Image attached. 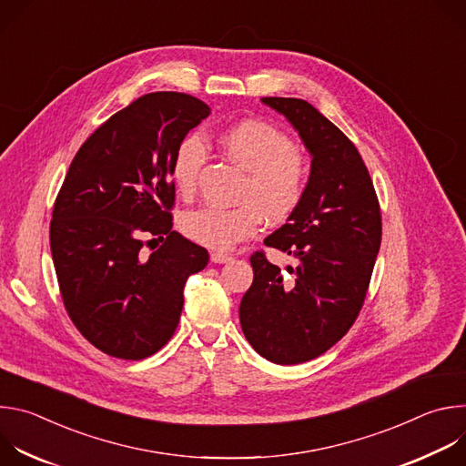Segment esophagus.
<instances>
[{
	"label": "esophagus",
	"mask_w": 466,
	"mask_h": 466,
	"mask_svg": "<svg viewBox=\"0 0 466 466\" xmlns=\"http://www.w3.org/2000/svg\"><path fill=\"white\" fill-rule=\"evenodd\" d=\"M210 259H212L214 263H228V261H232L234 258H232L230 254H225V252H212V254H210Z\"/></svg>",
	"instance_id": "1"
}]
</instances>
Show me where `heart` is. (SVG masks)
Here are the masks:
<instances>
[{
	"label": "heart",
	"instance_id": "heart-1",
	"mask_svg": "<svg viewBox=\"0 0 466 466\" xmlns=\"http://www.w3.org/2000/svg\"><path fill=\"white\" fill-rule=\"evenodd\" d=\"M219 146L245 169L238 193L241 205L191 210L180 219V228L198 245L228 250L250 238L261 219L282 223L299 210L306 197L309 167L284 130L259 119H243L225 128ZM207 155V146L198 137H187L177 146L169 173L180 197L189 198L195 193Z\"/></svg>",
	"mask_w": 466,
	"mask_h": 466
}]
</instances>
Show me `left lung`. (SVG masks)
<instances>
[{"instance_id": "1", "label": "left lung", "mask_w": 466, "mask_h": 466, "mask_svg": "<svg viewBox=\"0 0 466 466\" xmlns=\"http://www.w3.org/2000/svg\"><path fill=\"white\" fill-rule=\"evenodd\" d=\"M261 101L299 130L311 171L299 210L263 241L291 254L297 268L286 275L256 250L239 320L259 356L297 365L334 347L358 319L381 243V214L361 155L334 123L304 99Z\"/></svg>"}]
</instances>
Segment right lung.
Returning a JSON list of instances; mask_svg holds the SVG:
<instances>
[{
	"mask_svg": "<svg viewBox=\"0 0 466 466\" xmlns=\"http://www.w3.org/2000/svg\"><path fill=\"white\" fill-rule=\"evenodd\" d=\"M208 114L180 92L132 101L81 146L55 198L49 245L64 308L112 358L158 352L177 329L187 277L210 259L171 230L169 173L177 146Z\"/></svg>",
	"mask_w": 466,
	"mask_h": 466,
	"instance_id": "right-lung-1",
	"label": "right lung"
}]
</instances>
